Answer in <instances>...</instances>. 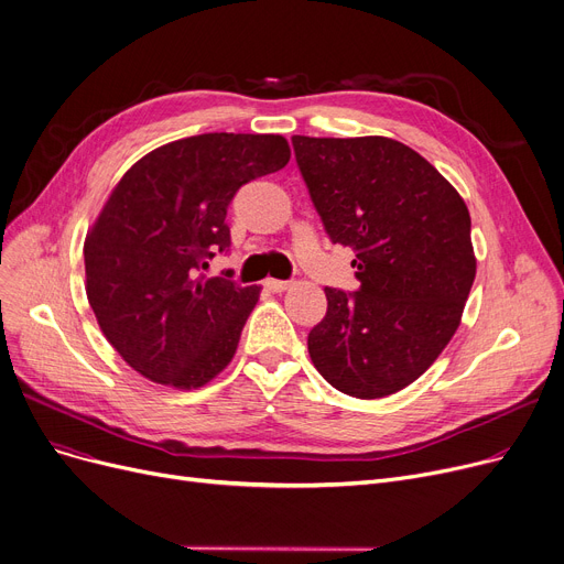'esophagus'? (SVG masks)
Returning a JSON list of instances; mask_svg holds the SVG:
<instances>
[{"mask_svg":"<svg viewBox=\"0 0 564 564\" xmlns=\"http://www.w3.org/2000/svg\"><path fill=\"white\" fill-rule=\"evenodd\" d=\"M292 283L290 281H279V279H267L264 281V288L270 292H285Z\"/></svg>","mask_w":564,"mask_h":564,"instance_id":"1","label":"esophagus"}]
</instances>
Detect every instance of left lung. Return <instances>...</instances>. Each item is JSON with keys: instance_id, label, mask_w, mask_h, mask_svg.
Listing matches in <instances>:
<instances>
[{"instance_id": "obj_1", "label": "left lung", "mask_w": 564, "mask_h": 564, "mask_svg": "<svg viewBox=\"0 0 564 564\" xmlns=\"http://www.w3.org/2000/svg\"><path fill=\"white\" fill-rule=\"evenodd\" d=\"M332 242L351 247L359 292L324 288L308 334L317 372L345 395L387 398L416 381L455 336L476 279L464 198L389 137H292Z\"/></svg>"}]
</instances>
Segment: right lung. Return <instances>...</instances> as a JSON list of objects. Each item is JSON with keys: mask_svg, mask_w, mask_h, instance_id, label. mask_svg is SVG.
<instances>
[{"mask_svg": "<svg viewBox=\"0 0 564 564\" xmlns=\"http://www.w3.org/2000/svg\"><path fill=\"white\" fill-rule=\"evenodd\" d=\"M288 160L281 134H196L143 155L111 189L84 240L86 297L132 370L189 391L232 361L260 285L200 270L230 247L235 192Z\"/></svg>", "mask_w": 564, "mask_h": 564, "instance_id": "add662e5", "label": "right lung"}]
</instances>
